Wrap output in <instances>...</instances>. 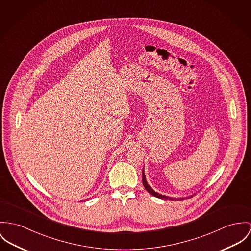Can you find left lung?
Segmentation results:
<instances>
[{"label":"left lung","mask_w":251,"mask_h":251,"mask_svg":"<svg viewBox=\"0 0 251 251\" xmlns=\"http://www.w3.org/2000/svg\"><path fill=\"white\" fill-rule=\"evenodd\" d=\"M142 175H143V176H142V183H143L144 188L147 190L148 193L153 195V196L156 197V198H159V199H168V197H165V196H162V195H160V194L154 192V190L148 185V183H147V181H146V178H145V176H144V171H142ZM169 199H170V200H173L172 198H169Z\"/></svg>","instance_id":"obj_1"}]
</instances>
